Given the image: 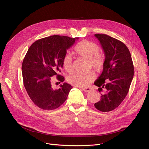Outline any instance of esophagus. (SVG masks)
<instances>
[{"instance_id":"1","label":"esophagus","mask_w":149,"mask_h":149,"mask_svg":"<svg viewBox=\"0 0 149 149\" xmlns=\"http://www.w3.org/2000/svg\"><path fill=\"white\" fill-rule=\"evenodd\" d=\"M82 89L83 90L84 92L87 93V92H89V91H91V88H82Z\"/></svg>"}]
</instances>
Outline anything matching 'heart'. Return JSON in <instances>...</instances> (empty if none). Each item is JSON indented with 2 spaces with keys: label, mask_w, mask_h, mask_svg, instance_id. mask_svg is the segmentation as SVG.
<instances>
[{
  "label": "heart",
  "mask_w": 149,
  "mask_h": 149,
  "mask_svg": "<svg viewBox=\"0 0 149 149\" xmlns=\"http://www.w3.org/2000/svg\"><path fill=\"white\" fill-rule=\"evenodd\" d=\"M100 48L96 43L83 40L76 45L74 48V52L78 55L89 59V65L97 70L101 69L104 63V58L99 53ZM63 66L67 72L73 70V61L70 54L66 55L63 58ZM95 78L94 73L92 71L88 73H76L70 76L68 81L71 84L79 87H86L91 83Z\"/></svg>",
  "instance_id": "b5f03b06"
}]
</instances>
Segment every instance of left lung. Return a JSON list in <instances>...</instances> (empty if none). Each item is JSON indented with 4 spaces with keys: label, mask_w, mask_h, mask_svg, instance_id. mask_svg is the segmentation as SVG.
I'll use <instances>...</instances> for the list:
<instances>
[{
    "label": "left lung",
    "mask_w": 149,
    "mask_h": 149,
    "mask_svg": "<svg viewBox=\"0 0 149 149\" xmlns=\"http://www.w3.org/2000/svg\"><path fill=\"white\" fill-rule=\"evenodd\" d=\"M94 35L105 54L103 71L94 84L100 87V92L102 88L106 89L94 106L100 111L109 112L118 107L127 96L134 76V65L129 49L124 43L106 34Z\"/></svg>",
    "instance_id": "1"
}]
</instances>
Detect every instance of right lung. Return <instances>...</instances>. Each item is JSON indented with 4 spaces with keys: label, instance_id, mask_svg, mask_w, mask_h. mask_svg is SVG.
Returning a JSON list of instances; mask_svg holds the SVG:
<instances>
[{
    "label": "right lung",
    "instance_id": "1",
    "mask_svg": "<svg viewBox=\"0 0 149 149\" xmlns=\"http://www.w3.org/2000/svg\"><path fill=\"white\" fill-rule=\"evenodd\" d=\"M78 38L52 35L35 41L29 48L22 65L25 88L31 100L43 110L55 109L63 104L72 86L66 83L54 89L52 77L60 82L65 78L59 74L66 50Z\"/></svg>",
    "mask_w": 149,
    "mask_h": 149
}]
</instances>
